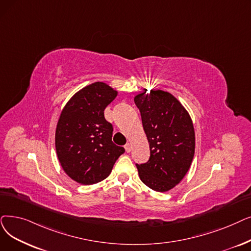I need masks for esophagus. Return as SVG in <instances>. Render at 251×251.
Wrapping results in <instances>:
<instances>
[{"mask_svg":"<svg viewBox=\"0 0 251 251\" xmlns=\"http://www.w3.org/2000/svg\"><path fill=\"white\" fill-rule=\"evenodd\" d=\"M124 148H125V151H126L127 152H129L130 151H131V144H129V143H128V144H126Z\"/></svg>","mask_w":251,"mask_h":251,"instance_id":"1","label":"esophagus"}]
</instances>
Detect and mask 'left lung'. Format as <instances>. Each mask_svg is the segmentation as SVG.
Segmentation results:
<instances>
[{
  "instance_id": "obj_1",
  "label": "left lung",
  "mask_w": 251,
  "mask_h": 251,
  "mask_svg": "<svg viewBox=\"0 0 251 251\" xmlns=\"http://www.w3.org/2000/svg\"><path fill=\"white\" fill-rule=\"evenodd\" d=\"M134 102L150 145V159L136 164L140 180L167 192L189 171L195 154V130L189 112L171 93L160 89L137 94Z\"/></svg>"
}]
</instances>
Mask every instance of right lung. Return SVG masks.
<instances>
[{
  "label": "right lung",
  "mask_w": 251,
  "mask_h": 251,
  "mask_svg": "<svg viewBox=\"0 0 251 251\" xmlns=\"http://www.w3.org/2000/svg\"><path fill=\"white\" fill-rule=\"evenodd\" d=\"M118 91L95 82L75 92L62 108L55 130V149L63 171L81 184L106 178L117 159L125 151L113 140V126L104 108Z\"/></svg>",
  "instance_id": "add662e5"
}]
</instances>
